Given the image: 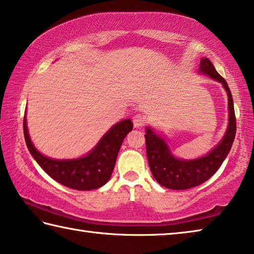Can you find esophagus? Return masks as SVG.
<instances>
[{
	"mask_svg": "<svg viewBox=\"0 0 254 254\" xmlns=\"http://www.w3.org/2000/svg\"><path fill=\"white\" fill-rule=\"evenodd\" d=\"M133 124H134V127H141L144 126V118L142 115L140 114H136L133 117Z\"/></svg>",
	"mask_w": 254,
	"mask_h": 254,
	"instance_id": "1",
	"label": "esophagus"
}]
</instances>
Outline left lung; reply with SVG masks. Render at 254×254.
Returning a JSON list of instances; mask_svg holds the SVG:
<instances>
[{"instance_id": "obj_1", "label": "left lung", "mask_w": 254, "mask_h": 254, "mask_svg": "<svg viewBox=\"0 0 254 254\" xmlns=\"http://www.w3.org/2000/svg\"><path fill=\"white\" fill-rule=\"evenodd\" d=\"M199 72L221 83L227 93L229 124L220 143L203 157L180 159L174 156L165 137L156 133L151 127H145V148L152 176L161 186L175 190L196 187L212 177L229 154L236 133L234 104L229 85L208 58L200 59Z\"/></svg>"}]
</instances>
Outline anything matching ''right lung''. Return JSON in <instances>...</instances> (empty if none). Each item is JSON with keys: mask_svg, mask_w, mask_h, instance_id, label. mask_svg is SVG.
Here are the masks:
<instances>
[{"mask_svg": "<svg viewBox=\"0 0 254 254\" xmlns=\"http://www.w3.org/2000/svg\"><path fill=\"white\" fill-rule=\"evenodd\" d=\"M132 127L131 120L126 119L114 124L85 156L76 159H53L46 157L34 147L29 135L25 115L23 120L25 143L34 160L56 182L76 190H92L109 182L124 137Z\"/></svg>", "mask_w": 254, "mask_h": 254, "instance_id": "right-lung-1", "label": "right lung"}]
</instances>
